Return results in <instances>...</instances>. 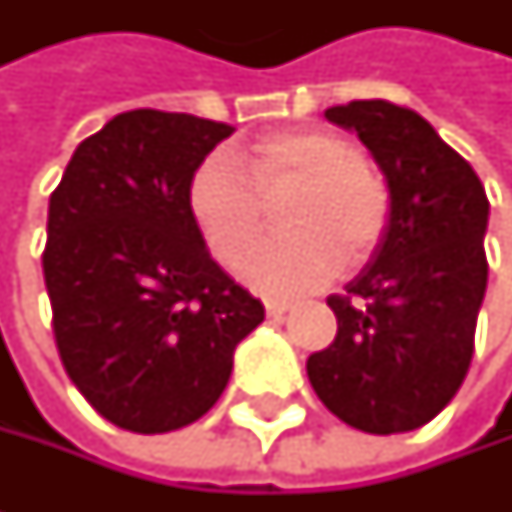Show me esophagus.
Returning <instances> with one entry per match:
<instances>
[{
    "mask_svg": "<svg viewBox=\"0 0 512 512\" xmlns=\"http://www.w3.org/2000/svg\"><path fill=\"white\" fill-rule=\"evenodd\" d=\"M286 310H292V301H280V298H268V301H265V313H268L271 319H280Z\"/></svg>",
    "mask_w": 512,
    "mask_h": 512,
    "instance_id": "34e87169",
    "label": "esophagus"
}]
</instances>
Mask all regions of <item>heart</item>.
<instances>
[{
  "label": "heart",
  "mask_w": 512,
  "mask_h": 512,
  "mask_svg": "<svg viewBox=\"0 0 512 512\" xmlns=\"http://www.w3.org/2000/svg\"><path fill=\"white\" fill-rule=\"evenodd\" d=\"M293 196L287 235L247 260V277L268 295H298L329 283L341 265L362 268L392 223V186L365 150L329 129H286L259 138L241 162L211 153L186 180V211L214 259L241 271L267 222V205Z\"/></svg>",
  "instance_id": "obj_1"
}]
</instances>
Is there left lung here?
Here are the masks:
<instances>
[{"mask_svg":"<svg viewBox=\"0 0 512 512\" xmlns=\"http://www.w3.org/2000/svg\"><path fill=\"white\" fill-rule=\"evenodd\" d=\"M326 117L353 129L392 186L383 247L329 295L335 341L307 359L313 392L341 422L398 434L459 392L486 295L489 199L477 171L416 111L365 99Z\"/></svg>","mask_w":512,"mask_h":512,"instance_id":"obj_1","label":"left lung"}]
</instances>
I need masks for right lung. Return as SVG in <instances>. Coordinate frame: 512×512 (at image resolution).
<instances>
[{
  "mask_svg": "<svg viewBox=\"0 0 512 512\" xmlns=\"http://www.w3.org/2000/svg\"><path fill=\"white\" fill-rule=\"evenodd\" d=\"M235 129L138 108L78 144L41 256L62 368L135 434L202 419L265 307L208 253L186 211L193 168Z\"/></svg>",
  "mask_w": 512,
  "mask_h": 512,
  "instance_id": "right-lung-1",
  "label": "right lung"
}]
</instances>
